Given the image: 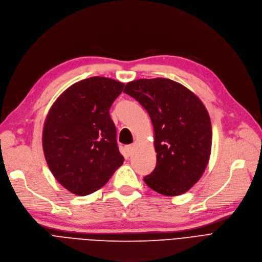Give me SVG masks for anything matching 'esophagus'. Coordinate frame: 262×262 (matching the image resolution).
<instances>
[{"label":"esophagus","instance_id":"1","mask_svg":"<svg viewBox=\"0 0 262 262\" xmlns=\"http://www.w3.org/2000/svg\"><path fill=\"white\" fill-rule=\"evenodd\" d=\"M125 151H127V154H128L129 156H131V155L133 154V151H134V145H128V146H125Z\"/></svg>","mask_w":262,"mask_h":262}]
</instances>
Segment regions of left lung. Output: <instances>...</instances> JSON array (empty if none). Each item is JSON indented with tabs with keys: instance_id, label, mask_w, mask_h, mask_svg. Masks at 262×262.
<instances>
[{
	"instance_id": "obj_1",
	"label": "left lung",
	"mask_w": 262,
	"mask_h": 262,
	"mask_svg": "<svg viewBox=\"0 0 262 262\" xmlns=\"http://www.w3.org/2000/svg\"><path fill=\"white\" fill-rule=\"evenodd\" d=\"M123 92L147 111L154 125L157 163L144 182L163 195L187 192L210 160L212 124L203 103L167 78L133 80Z\"/></svg>"
}]
</instances>
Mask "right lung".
<instances>
[{"label":"right lung","mask_w":262,"mask_h":262,"mask_svg":"<svg viewBox=\"0 0 262 262\" xmlns=\"http://www.w3.org/2000/svg\"><path fill=\"white\" fill-rule=\"evenodd\" d=\"M124 83L95 76L69 87L49 110L43 130L45 159L66 189L87 195L123 163L110 108Z\"/></svg>","instance_id":"add662e5"}]
</instances>
